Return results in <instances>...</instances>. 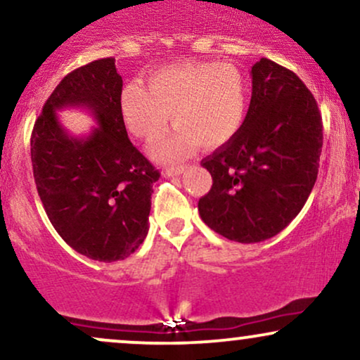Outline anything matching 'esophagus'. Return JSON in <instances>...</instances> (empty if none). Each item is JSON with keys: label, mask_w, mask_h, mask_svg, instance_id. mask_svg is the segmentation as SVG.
I'll return each instance as SVG.
<instances>
[{"label": "esophagus", "mask_w": 360, "mask_h": 360, "mask_svg": "<svg viewBox=\"0 0 360 360\" xmlns=\"http://www.w3.org/2000/svg\"><path fill=\"white\" fill-rule=\"evenodd\" d=\"M184 166H176V167H166V171H164V174L166 176H179L184 172Z\"/></svg>", "instance_id": "34e87169"}]
</instances>
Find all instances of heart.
<instances>
[{"label":"heart","mask_w":360,"mask_h":360,"mask_svg":"<svg viewBox=\"0 0 360 360\" xmlns=\"http://www.w3.org/2000/svg\"><path fill=\"white\" fill-rule=\"evenodd\" d=\"M248 89L236 67L189 62L154 72L141 84H127L120 94V112L137 137L161 136L171 115L176 131L159 139L150 154L159 161H179L201 144L214 149L240 132Z\"/></svg>","instance_id":"obj_1"}]
</instances>
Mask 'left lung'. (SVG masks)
<instances>
[{"mask_svg":"<svg viewBox=\"0 0 360 360\" xmlns=\"http://www.w3.org/2000/svg\"><path fill=\"white\" fill-rule=\"evenodd\" d=\"M322 117L304 82L262 58L240 132L202 159L213 186L198 202L213 231L238 243L278 235L300 213L319 174Z\"/></svg>","mask_w":360,"mask_h":360,"instance_id":"left-lung-1","label":"left lung"}]
</instances>
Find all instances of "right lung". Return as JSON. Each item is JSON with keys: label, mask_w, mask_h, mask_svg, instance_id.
Returning a JSON list of instances; mask_svg holds the SVG:
<instances>
[{"label": "right lung", "mask_w": 360, "mask_h": 360, "mask_svg": "<svg viewBox=\"0 0 360 360\" xmlns=\"http://www.w3.org/2000/svg\"><path fill=\"white\" fill-rule=\"evenodd\" d=\"M120 94L115 58L95 60L63 77L32 132L34 184L50 223L73 250L105 263L142 245L161 176L129 141ZM67 106H84L99 125L89 136H72L56 117Z\"/></svg>", "instance_id": "right-lung-1"}]
</instances>
